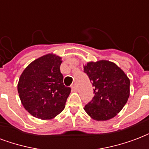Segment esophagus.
Here are the masks:
<instances>
[{"instance_id": "34e87169", "label": "esophagus", "mask_w": 149, "mask_h": 149, "mask_svg": "<svg viewBox=\"0 0 149 149\" xmlns=\"http://www.w3.org/2000/svg\"><path fill=\"white\" fill-rule=\"evenodd\" d=\"M72 90L73 91H77V86L76 85V84H73L72 85Z\"/></svg>"}]
</instances>
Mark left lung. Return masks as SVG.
Instances as JSON below:
<instances>
[{
    "instance_id": "obj_1",
    "label": "left lung",
    "mask_w": 149,
    "mask_h": 149,
    "mask_svg": "<svg viewBox=\"0 0 149 149\" xmlns=\"http://www.w3.org/2000/svg\"><path fill=\"white\" fill-rule=\"evenodd\" d=\"M93 87L94 97L84 109L96 120L114 117L123 109L129 97L130 81L117 65L100 61L84 66Z\"/></svg>"
}]
</instances>
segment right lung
I'll use <instances>...</instances> for the list:
<instances>
[{"mask_svg":"<svg viewBox=\"0 0 149 149\" xmlns=\"http://www.w3.org/2000/svg\"><path fill=\"white\" fill-rule=\"evenodd\" d=\"M61 58L43 56L25 68L19 79L17 90L21 103L37 118H53L65 109L71 88L63 83Z\"/></svg>","mask_w":149,"mask_h":149,"instance_id":"right-lung-1","label":"right lung"}]
</instances>
